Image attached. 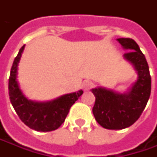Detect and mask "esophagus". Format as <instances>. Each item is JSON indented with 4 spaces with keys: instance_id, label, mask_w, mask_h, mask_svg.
<instances>
[{
    "instance_id": "34e87169",
    "label": "esophagus",
    "mask_w": 157,
    "mask_h": 157,
    "mask_svg": "<svg viewBox=\"0 0 157 157\" xmlns=\"http://www.w3.org/2000/svg\"><path fill=\"white\" fill-rule=\"evenodd\" d=\"M92 87H93V83L90 80H86V81L83 82V84H82V88H83V90L85 92L90 90Z\"/></svg>"
}]
</instances>
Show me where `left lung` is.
<instances>
[{"instance_id":"1","label":"left lung","mask_w":157,"mask_h":157,"mask_svg":"<svg viewBox=\"0 0 157 157\" xmlns=\"http://www.w3.org/2000/svg\"><path fill=\"white\" fill-rule=\"evenodd\" d=\"M126 52L123 58L132 64L137 79L126 92L96 87L91 91L95 96L93 113L97 122L107 129H122L136 122L147 105L151 92V77L145 56L136 41L118 38Z\"/></svg>"}]
</instances>
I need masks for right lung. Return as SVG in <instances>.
<instances>
[{"instance_id":"add662e5","label":"right lung","mask_w":157,"mask_h":157,"mask_svg":"<svg viewBox=\"0 0 157 157\" xmlns=\"http://www.w3.org/2000/svg\"><path fill=\"white\" fill-rule=\"evenodd\" d=\"M25 44L21 47L10 71L9 94L10 102L22 122L31 129L49 132L58 128L65 120L71 106L83 94V91L62 95L49 101L29 100L23 94L17 80L18 64Z\"/></svg>"}]
</instances>
